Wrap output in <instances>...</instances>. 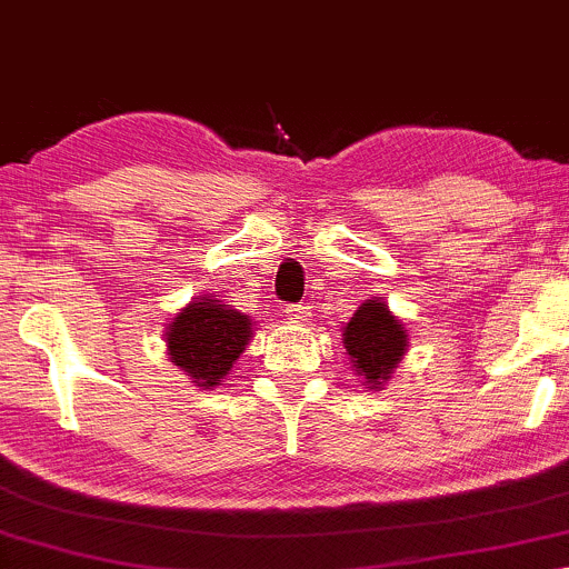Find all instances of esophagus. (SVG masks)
Here are the masks:
<instances>
[{"mask_svg": "<svg viewBox=\"0 0 569 569\" xmlns=\"http://www.w3.org/2000/svg\"><path fill=\"white\" fill-rule=\"evenodd\" d=\"M286 315H289L291 323H307L312 312L307 305H291V307H286Z\"/></svg>", "mask_w": 569, "mask_h": 569, "instance_id": "1", "label": "esophagus"}]
</instances>
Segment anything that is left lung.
Returning a JSON list of instances; mask_svg holds the SVG:
<instances>
[{
    "label": "left lung",
    "mask_w": 569,
    "mask_h": 569,
    "mask_svg": "<svg viewBox=\"0 0 569 569\" xmlns=\"http://www.w3.org/2000/svg\"><path fill=\"white\" fill-rule=\"evenodd\" d=\"M341 345L360 385L371 392H381L406 358L410 341L406 323L389 310L385 299L373 297L355 310L350 323L341 331Z\"/></svg>",
    "instance_id": "1"
}]
</instances>
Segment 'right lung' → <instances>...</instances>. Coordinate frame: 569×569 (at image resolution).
Returning <instances> with one entry per match:
<instances>
[{"label":"right lung","instance_id":"1","mask_svg":"<svg viewBox=\"0 0 569 569\" xmlns=\"http://www.w3.org/2000/svg\"><path fill=\"white\" fill-rule=\"evenodd\" d=\"M254 337L251 315L201 293L184 305L163 331L167 355L190 385L198 389H217L241 358Z\"/></svg>","mask_w":569,"mask_h":569}]
</instances>
